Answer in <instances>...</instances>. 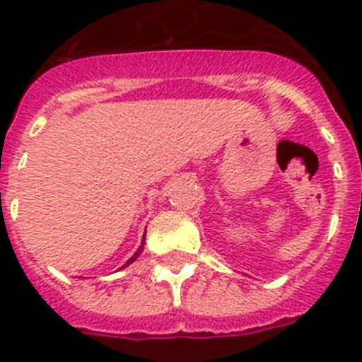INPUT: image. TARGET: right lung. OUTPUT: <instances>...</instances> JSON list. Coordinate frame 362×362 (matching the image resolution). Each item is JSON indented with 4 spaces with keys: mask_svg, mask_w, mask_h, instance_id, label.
I'll use <instances>...</instances> for the list:
<instances>
[{
    "mask_svg": "<svg viewBox=\"0 0 362 362\" xmlns=\"http://www.w3.org/2000/svg\"><path fill=\"white\" fill-rule=\"evenodd\" d=\"M145 235H146V230H145ZM145 235H143V241H141V245H139V248H137V250H136V254H134V255H132V257H130V259H129V261H127V263H124V264H123V267H121V268H124V267H129V264H132V263H134V261H136V259H137V257H139V255H141L143 248H145Z\"/></svg>",
    "mask_w": 362,
    "mask_h": 362,
    "instance_id": "obj_1",
    "label": "right lung"
}]
</instances>
